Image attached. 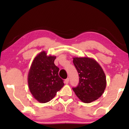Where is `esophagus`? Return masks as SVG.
Here are the masks:
<instances>
[{
  "label": "esophagus",
  "mask_w": 129,
  "mask_h": 129,
  "mask_svg": "<svg viewBox=\"0 0 129 129\" xmlns=\"http://www.w3.org/2000/svg\"><path fill=\"white\" fill-rule=\"evenodd\" d=\"M69 78H67V79L65 80V84H68V82H69Z\"/></svg>",
  "instance_id": "esophagus-1"
}]
</instances>
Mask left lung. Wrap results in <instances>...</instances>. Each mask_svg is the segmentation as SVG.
<instances>
[{"label":"left lung","instance_id":"left-lung-1","mask_svg":"<svg viewBox=\"0 0 129 129\" xmlns=\"http://www.w3.org/2000/svg\"><path fill=\"white\" fill-rule=\"evenodd\" d=\"M73 62L80 77L77 86L73 88L76 95L85 103L97 100L106 86V76L101 67L89 57H73Z\"/></svg>","mask_w":129,"mask_h":129}]
</instances>
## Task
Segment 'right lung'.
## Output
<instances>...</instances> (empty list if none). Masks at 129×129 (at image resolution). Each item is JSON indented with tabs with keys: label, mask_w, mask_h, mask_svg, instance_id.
Instances as JSON below:
<instances>
[{
	"label": "right lung",
	"mask_w": 129,
	"mask_h": 129,
	"mask_svg": "<svg viewBox=\"0 0 129 129\" xmlns=\"http://www.w3.org/2000/svg\"><path fill=\"white\" fill-rule=\"evenodd\" d=\"M56 58L43 51L35 57L30 68L28 87L34 97L40 103L51 101L64 85V81L58 76L59 68L54 64Z\"/></svg>",
	"instance_id": "add662e5"
}]
</instances>
